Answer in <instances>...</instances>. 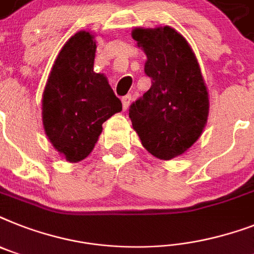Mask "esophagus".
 <instances>
[{
    "label": "esophagus",
    "instance_id": "esophagus-1",
    "mask_svg": "<svg viewBox=\"0 0 254 254\" xmlns=\"http://www.w3.org/2000/svg\"><path fill=\"white\" fill-rule=\"evenodd\" d=\"M121 102H123L124 109H127V107H129V104H130V102H131V95H127V96H124V98L121 99Z\"/></svg>",
    "mask_w": 254,
    "mask_h": 254
}]
</instances>
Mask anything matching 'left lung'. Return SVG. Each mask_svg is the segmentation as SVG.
<instances>
[{"label":"left lung","instance_id":"1","mask_svg":"<svg viewBox=\"0 0 254 254\" xmlns=\"http://www.w3.org/2000/svg\"><path fill=\"white\" fill-rule=\"evenodd\" d=\"M131 36L147 56L151 87L129 108L143 147L163 160L184 154L209 116V94L190 45L172 27L134 28Z\"/></svg>","mask_w":254,"mask_h":254}]
</instances>
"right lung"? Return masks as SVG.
I'll use <instances>...</instances> for the list:
<instances>
[{"mask_svg": "<svg viewBox=\"0 0 254 254\" xmlns=\"http://www.w3.org/2000/svg\"><path fill=\"white\" fill-rule=\"evenodd\" d=\"M96 41L79 31L60 51L43 94L47 137L70 163L94 150L103 123L123 109L104 74L94 71Z\"/></svg>", "mask_w": 254, "mask_h": 254, "instance_id": "1", "label": "right lung"}]
</instances>
